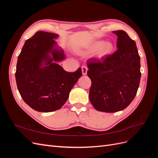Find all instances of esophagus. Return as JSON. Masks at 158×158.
I'll return each instance as SVG.
<instances>
[{
  "mask_svg": "<svg viewBox=\"0 0 158 158\" xmlns=\"http://www.w3.org/2000/svg\"><path fill=\"white\" fill-rule=\"evenodd\" d=\"M87 72H88V68L86 66H82V73L83 75L87 74Z\"/></svg>",
  "mask_w": 158,
  "mask_h": 158,
  "instance_id": "34e87169",
  "label": "esophagus"
}]
</instances>
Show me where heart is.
<instances>
[{"label":"heart","mask_w":158,"mask_h":158,"mask_svg":"<svg viewBox=\"0 0 158 158\" xmlns=\"http://www.w3.org/2000/svg\"><path fill=\"white\" fill-rule=\"evenodd\" d=\"M113 49V45L111 42H103L102 41H98L90 44L86 49L81 51V53L88 54L96 50L95 56L98 58H102L103 56L111 53Z\"/></svg>","instance_id":"obj_1"}]
</instances>
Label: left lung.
Instances as JSON below:
<instances>
[{"label":"left lung","instance_id":"left-lung-1","mask_svg":"<svg viewBox=\"0 0 158 158\" xmlns=\"http://www.w3.org/2000/svg\"><path fill=\"white\" fill-rule=\"evenodd\" d=\"M118 37V49L102 60L88 62V76L92 81L89 98L99 111L114 113L127 108L139 87L140 57L135 41L123 30L113 31Z\"/></svg>","mask_w":158,"mask_h":158}]
</instances>
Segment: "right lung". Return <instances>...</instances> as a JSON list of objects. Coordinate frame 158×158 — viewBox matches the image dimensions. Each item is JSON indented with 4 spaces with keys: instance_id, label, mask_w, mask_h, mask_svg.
Masks as SVG:
<instances>
[{
    "instance_id": "1",
    "label": "right lung",
    "mask_w": 158,
    "mask_h": 158,
    "mask_svg": "<svg viewBox=\"0 0 158 158\" xmlns=\"http://www.w3.org/2000/svg\"><path fill=\"white\" fill-rule=\"evenodd\" d=\"M58 34L37 31L26 41L18 57L15 77L24 102L39 112H52L67 101L70 90L82 76V69L68 73L57 64L65 59L57 45Z\"/></svg>"
}]
</instances>
